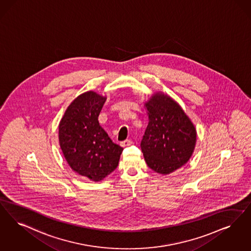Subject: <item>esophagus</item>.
I'll use <instances>...</instances> for the list:
<instances>
[{"label":"esophagus","instance_id":"34e87169","mask_svg":"<svg viewBox=\"0 0 251 251\" xmlns=\"http://www.w3.org/2000/svg\"><path fill=\"white\" fill-rule=\"evenodd\" d=\"M132 144V142L130 140H125L123 141V142H121V147H123V148H125V147H129Z\"/></svg>","mask_w":251,"mask_h":251}]
</instances>
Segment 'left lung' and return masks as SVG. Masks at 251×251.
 Masks as SVG:
<instances>
[{"label":"left lung","instance_id":"1","mask_svg":"<svg viewBox=\"0 0 251 251\" xmlns=\"http://www.w3.org/2000/svg\"><path fill=\"white\" fill-rule=\"evenodd\" d=\"M149 125L141 142L148 166L158 174L169 175L191 159L197 131L180 104L162 91L145 101Z\"/></svg>","mask_w":251,"mask_h":251}]
</instances>
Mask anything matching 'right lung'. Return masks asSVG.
Segmentation results:
<instances>
[{
    "label": "right lung",
    "mask_w": 251,
    "mask_h": 251,
    "mask_svg": "<svg viewBox=\"0 0 251 251\" xmlns=\"http://www.w3.org/2000/svg\"><path fill=\"white\" fill-rule=\"evenodd\" d=\"M105 100V96L92 90L82 93L69 104L59 124L60 147L67 163L72 170L94 182L117 168L123 151L99 124Z\"/></svg>",
    "instance_id": "1"
}]
</instances>
